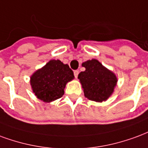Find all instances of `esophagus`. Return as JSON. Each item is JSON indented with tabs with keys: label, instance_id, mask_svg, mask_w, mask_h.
Masks as SVG:
<instances>
[{
	"label": "esophagus",
	"instance_id": "1",
	"mask_svg": "<svg viewBox=\"0 0 148 148\" xmlns=\"http://www.w3.org/2000/svg\"><path fill=\"white\" fill-rule=\"evenodd\" d=\"M78 74H79L78 70H75V71H74V75H75V78H77V76H78Z\"/></svg>",
	"mask_w": 148,
	"mask_h": 148
}]
</instances>
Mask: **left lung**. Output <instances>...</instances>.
I'll use <instances>...</instances> for the list:
<instances>
[{
	"mask_svg": "<svg viewBox=\"0 0 148 148\" xmlns=\"http://www.w3.org/2000/svg\"><path fill=\"white\" fill-rule=\"evenodd\" d=\"M85 71L78 75L86 98L91 101H106L113 94L117 79L116 75L102 65L96 59L82 64Z\"/></svg>",
	"mask_w": 148,
	"mask_h": 148,
	"instance_id": "1",
	"label": "left lung"
}]
</instances>
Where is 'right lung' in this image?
I'll return each instance as SVG.
<instances>
[{
    "label": "right lung",
    "instance_id": "1",
    "mask_svg": "<svg viewBox=\"0 0 148 148\" xmlns=\"http://www.w3.org/2000/svg\"><path fill=\"white\" fill-rule=\"evenodd\" d=\"M73 79V70L68 64L59 60H51L33 73L31 85L38 99L50 102L62 97L66 84Z\"/></svg>",
    "mask_w": 148,
    "mask_h": 148
}]
</instances>
